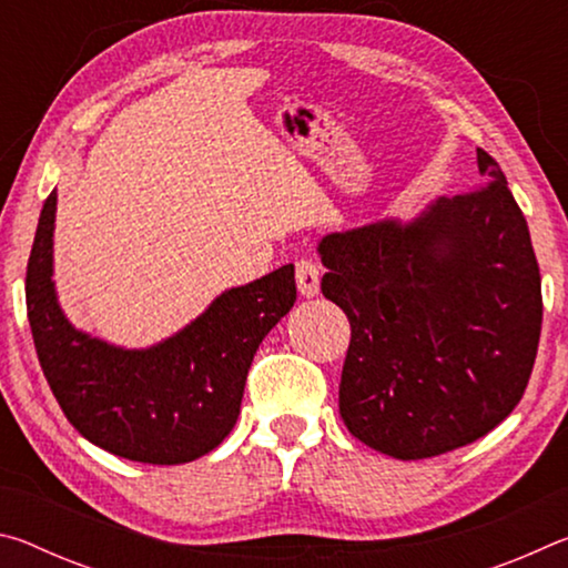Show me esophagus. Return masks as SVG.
Instances as JSON below:
<instances>
[{
    "instance_id": "obj_1",
    "label": "esophagus",
    "mask_w": 568,
    "mask_h": 568,
    "mask_svg": "<svg viewBox=\"0 0 568 568\" xmlns=\"http://www.w3.org/2000/svg\"><path fill=\"white\" fill-rule=\"evenodd\" d=\"M295 283L297 293L303 297H315L321 293V271L318 265L311 261H301L295 265Z\"/></svg>"
}]
</instances>
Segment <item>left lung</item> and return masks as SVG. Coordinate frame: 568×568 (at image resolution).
Segmentation results:
<instances>
[{
	"label": "left lung",
	"instance_id": "left-lung-1",
	"mask_svg": "<svg viewBox=\"0 0 568 568\" xmlns=\"http://www.w3.org/2000/svg\"><path fill=\"white\" fill-rule=\"evenodd\" d=\"M474 192L418 217L325 235L323 295L351 321L341 416L381 454L418 460L474 444L521 400L541 335V275L498 162Z\"/></svg>",
	"mask_w": 568,
	"mask_h": 568
}]
</instances>
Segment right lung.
Returning a JSON list of instances; mask_svg holds the SVG:
<instances>
[{"instance_id": "add662e5", "label": "right lung", "mask_w": 568, "mask_h": 568, "mask_svg": "<svg viewBox=\"0 0 568 568\" xmlns=\"http://www.w3.org/2000/svg\"><path fill=\"white\" fill-rule=\"evenodd\" d=\"M54 215L52 190L24 291L37 358L67 420L90 444L140 464L210 454L235 426L257 345L295 303V267L230 287L175 335L130 351L77 331L62 313L52 281Z\"/></svg>"}]
</instances>
